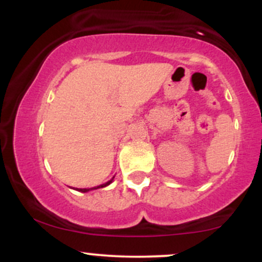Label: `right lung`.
Returning <instances> with one entry per match:
<instances>
[{"label": "right lung", "mask_w": 262, "mask_h": 262, "mask_svg": "<svg viewBox=\"0 0 262 262\" xmlns=\"http://www.w3.org/2000/svg\"><path fill=\"white\" fill-rule=\"evenodd\" d=\"M113 179H114V177H113ZM113 179H111L110 181L106 182V183H103V185H100V186H97V187H92V188H77V191H80V192H89V191H91V189H97V188L106 187V186H108V185H110L111 182L113 181Z\"/></svg>", "instance_id": "add662e5"}]
</instances>
